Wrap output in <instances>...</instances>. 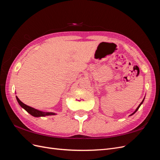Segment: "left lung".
<instances>
[{
	"label": "left lung",
	"mask_w": 160,
	"mask_h": 160,
	"mask_svg": "<svg viewBox=\"0 0 160 160\" xmlns=\"http://www.w3.org/2000/svg\"><path fill=\"white\" fill-rule=\"evenodd\" d=\"M144 99H145V98H143V101H142V102H141V103H140V104H139V105H138V108H137V109H135V111H134V112H133V113H132V114H131V115H129V116H131V115H133V114H134V113H135V112H136V111H138V109H139V107H140V106H141V105H142V103H143V101H144Z\"/></svg>",
	"instance_id": "1"
}]
</instances>
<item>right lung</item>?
Here are the masks:
<instances>
[{
    "mask_svg": "<svg viewBox=\"0 0 160 160\" xmlns=\"http://www.w3.org/2000/svg\"><path fill=\"white\" fill-rule=\"evenodd\" d=\"M17 100L18 101V104L20 105L21 107L23 108L25 110H26L27 112L32 115L33 117H36V118H39V117H45V116H48V115H56L55 113H52V112H44V111H42L40 110L36 109L30 107V106L27 105L25 103H23L22 101L18 98V97L16 96Z\"/></svg>",
    "mask_w": 160,
    "mask_h": 160,
    "instance_id": "1",
    "label": "right lung"
}]
</instances>
